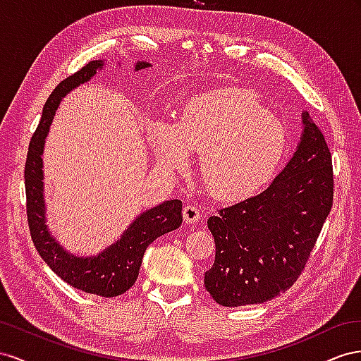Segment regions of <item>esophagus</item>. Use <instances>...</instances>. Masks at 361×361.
I'll list each match as a JSON object with an SVG mask.
<instances>
[{
	"label": "esophagus",
	"instance_id": "obj_1",
	"mask_svg": "<svg viewBox=\"0 0 361 361\" xmlns=\"http://www.w3.org/2000/svg\"><path fill=\"white\" fill-rule=\"evenodd\" d=\"M200 216H201V213H200L198 207H195V205H190V204L184 205V209H183V219H184V222H186V224H195V222L200 219Z\"/></svg>",
	"mask_w": 361,
	"mask_h": 361
}]
</instances>
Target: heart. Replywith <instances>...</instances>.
<instances>
[{"label":"heart","mask_w":361,"mask_h":361,"mask_svg":"<svg viewBox=\"0 0 361 361\" xmlns=\"http://www.w3.org/2000/svg\"><path fill=\"white\" fill-rule=\"evenodd\" d=\"M164 172H184L190 151L201 154V180L214 198L238 201L263 188L280 168L287 131L250 90L222 89L190 98L180 121L157 118L147 127Z\"/></svg>","instance_id":"b5f03b06"}]
</instances>
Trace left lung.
<instances>
[{
	"mask_svg": "<svg viewBox=\"0 0 361 361\" xmlns=\"http://www.w3.org/2000/svg\"><path fill=\"white\" fill-rule=\"evenodd\" d=\"M302 123L301 143L271 186L207 221L216 255L204 286L224 307L263 304L292 287L331 212V152L307 111Z\"/></svg>",
	"mask_w": 361,
	"mask_h": 361,
	"instance_id": "obj_1",
	"label": "left lung"
}]
</instances>
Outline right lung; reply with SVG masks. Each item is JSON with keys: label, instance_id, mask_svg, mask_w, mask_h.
<instances>
[{"label": "right lung", "instance_id": "right-lung-1", "mask_svg": "<svg viewBox=\"0 0 361 361\" xmlns=\"http://www.w3.org/2000/svg\"><path fill=\"white\" fill-rule=\"evenodd\" d=\"M102 60L89 61L80 71L60 81L45 102L42 118L28 145L24 178L27 197V222L39 255L69 286L86 293L113 298L126 293L136 283L143 254L148 245L160 235L177 230L183 222L181 201H164L142 213L126 230L122 238L97 257H75L68 254L49 234L45 224L42 152L54 113L69 90L89 81L101 68ZM151 66L137 61L136 71Z\"/></svg>", "mask_w": 361, "mask_h": 361}]
</instances>
